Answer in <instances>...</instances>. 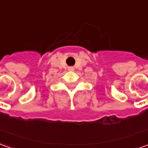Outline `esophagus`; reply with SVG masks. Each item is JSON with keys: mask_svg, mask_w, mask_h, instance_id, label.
<instances>
[{"mask_svg": "<svg viewBox=\"0 0 148 148\" xmlns=\"http://www.w3.org/2000/svg\"><path fill=\"white\" fill-rule=\"evenodd\" d=\"M68 70H69L70 71H74V68L73 66H71V67H69V68H68Z\"/></svg>", "mask_w": 148, "mask_h": 148, "instance_id": "34e87169", "label": "esophagus"}]
</instances>
